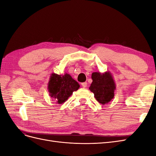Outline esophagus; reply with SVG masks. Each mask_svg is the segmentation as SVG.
Segmentation results:
<instances>
[{
	"label": "esophagus",
	"instance_id": "esophagus-1",
	"mask_svg": "<svg viewBox=\"0 0 156 156\" xmlns=\"http://www.w3.org/2000/svg\"><path fill=\"white\" fill-rule=\"evenodd\" d=\"M81 85H82V87H83V88H85V87H87V82L83 83H81Z\"/></svg>",
	"mask_w": 156,
	"mask_h": 156
}]
</instances>
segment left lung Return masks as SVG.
Here are the masks:
<instances>
[{"instance_id": "8db88e82", "label": "left lung", "mask_w": 156, "mask_h": 156, "mask_svg": "<svg viewBox=\"0 0 156 156\" xmlns=\"http://www.w3.org/2000/svg\"><path fill=\"white\" fill-rule=\"evenodd\" d=\"M92 83L89 87L94 93L96 100L102 105L110 102L115 96L116 84L111 72H94L92 73Z\"/></svg>"}]
</instances>
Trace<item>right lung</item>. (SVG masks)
<instances>
[{
    "label": "right lung",
    "instance_id": "1",
    "mask_svg": "<svg viewBox=\"0 0 156 156\" xmlns=\"http://www.w3.org/2000/svg\"><path fill=\"white\" fill-rule=\"evenodd\" d=\"M79 87V84L67 73L64 75L52 73L48 86L49 96L55 99L58 104L66 101Z\"/></svg>",
    "mask_w": 156,
    "mask_h": 156
}]
</instances>
